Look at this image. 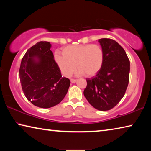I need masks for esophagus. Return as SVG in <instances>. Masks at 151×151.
<instances>
[{"instance_id": "34e87169", "label": "esophagus", "mask_w": 151, "mask_h": 151, "mask_svg": "<svg viewBox=\"0 0 151 151\" xmlns=\"http://www.w3.org/2000/svg\"><path fill=\"white\" fill-rule=\"evenodd\" d=\"M70 82H71V83H76V79L71 78V79H70Z\"/></svg>"}]
</instances>
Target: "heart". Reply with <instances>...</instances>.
I'll list each match as a JSON object with an SVG mask.
<instances>
[{"label":"heart","instance_id":"heart-1","mask_svg":"<svg viewBox=\"0 0 151 151\" xmlns=\"http://www.w3.org/2000/svg\"><path fill=\"white\" fill-rule=\"evenodd\" d=\"M104 57L101 46L93 44L67 46L62 49V55L58 53L55 55L56 63L65 76L72 75L76 66L78 68V75H95L103 66Z\"/></svg>","mask_w":151,"mask_h":151}]
</instances>
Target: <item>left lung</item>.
<instances>
[{"label":"left lung","mask_w":151,"mask_h":151,"mask_svg":"<svg viewBox=\"0 0 151 151\" xmlns=\"http://www.w3.org/2000/svg\"><path fill=\"white\" fill-rule=\"evenodd\" d=\"M98 41L104 50V62L95 76L86 78L84 95L94 108L109 111L124 96L129 85L130 61L121 45L111 39Z\"/></svg>","instance_id":"left-lung-1"}]
</instances>
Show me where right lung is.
<instances>
[{"mask_svg":"<svg viewBox=\"0 0 151 151\" xmlns=\"http://www.w3.org/2000/svg\"><path fill=\"white\" fill-rule=\"evenodd\" d=\"M49 42L40 41L27 50L19 69L25 96L35 106L48 109L57 105L67 93L70 81L63 77Z\"/></svg>","mask_w":151,"mask_h":151,"instance_id":"1","label":"right lung"}]
</instances>
